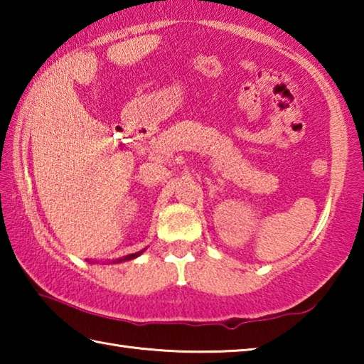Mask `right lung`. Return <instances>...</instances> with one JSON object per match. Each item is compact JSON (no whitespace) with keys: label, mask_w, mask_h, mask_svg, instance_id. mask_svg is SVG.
Segmentation results:
<instances>
[{"label":"right lung","mask_w":364,"mask_h":364,"mask_svg":"<svg viewBox=\"0 0 364 364\" xmlns=\"http://www.w3.org/2000/svg\"><path fill=\"white\" fill-rule=\"evenodd\" d=\"M144 250H146V249L136 252V254H130V255H125V257H122V258H117V260H112L110 263H122V262H127V260H133V258H136V257H139L141 254H143Z\"/></svg>","instance_id":"1"}]
</instances>
